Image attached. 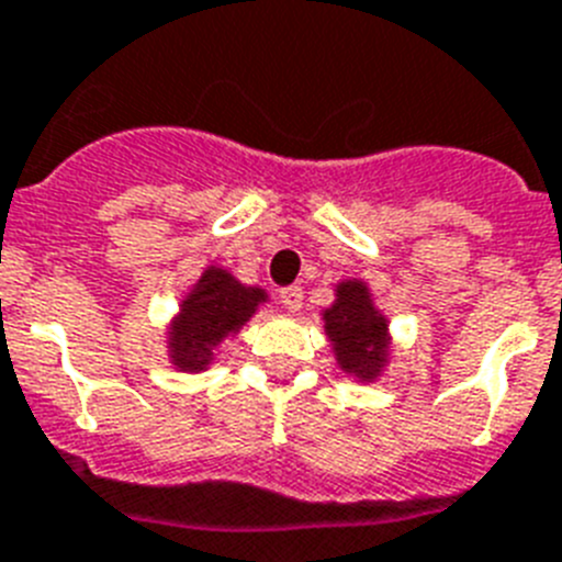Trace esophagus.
Wrapping results in <instances>:
<instances>
[{"label": "esophagus", "mask_w": 562, "mask_h": 562, "mask_svg": "<svg viewBox=\"0 0 562 562\" xmlns=\"http://www.w3.org/2000/svg\"><path fill=\"white\" fill-rule=\"evenodd\" d=\"M280 305L288 311V314H296V311L302 308V288L300 285L282 288V291H280Z\"/></svg>", "instance_id": "34e87169"}]
</instances>
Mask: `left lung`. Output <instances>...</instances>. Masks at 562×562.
Wrapping results in <instances>:
<instances>
[{
    "mask_svg": "<svg viewBox=\"0 0 562 562\" xmlns=\"http://www.w3.org/2000/svg\"><path fill=\"white\" fill-rule=\"evenodd\" d=\"M336 364L359 382H375L390 362L387 316L375 308L364 280H341L336 300L322 311Z\"/></svg>",
    "mask_w": 562,
    "mask_h": 562,
    "instance_id": "1",
    "label": "left lung"
}]
</instances>
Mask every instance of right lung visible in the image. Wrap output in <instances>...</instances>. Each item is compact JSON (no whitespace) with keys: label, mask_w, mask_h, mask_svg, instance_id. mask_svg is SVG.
<instances>
[{"label":"right lung","mask_w":562,"mask_h":562,"mask_svg":"<svg viewBox=\"0 0 562 562\" xmlns=\"http://www.w3.org/2000/svg\"><path fill=\"white\" fill-rule=\"evenodd\" d=\"M266 300V288L246 285L221 266H206L169 322V362L180 373L206 370L223 341L237 334Z\"/></svg>","instance_id":"add662e5"}]
</instances>
